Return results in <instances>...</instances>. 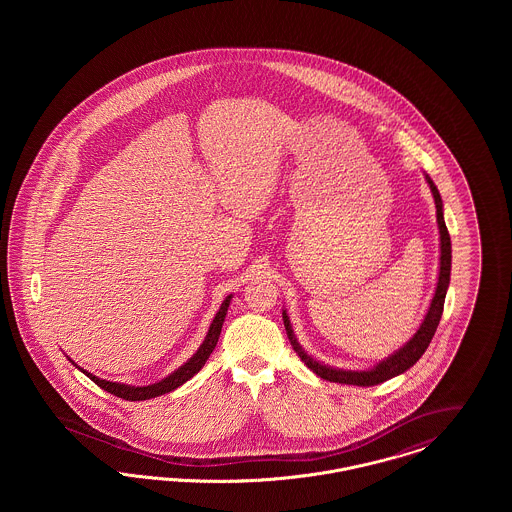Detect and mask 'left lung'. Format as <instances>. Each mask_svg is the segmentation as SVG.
<instances>
[{"mask_svg":"<svg viewBox=\"0 0 512 512\" xmlns=\"http://www.w3.org/2000/svg\"><path fill=\"white\" fill-rule=\"evenodd\" d=\"M426 182L430 184V190H432L434 201H436V215H438L439 249H441V255H439L438 286H436V293L432 297L430 309H428L426 317L422 320L420 328L416 330L413 338L407 341L401 349H397L388 359L380 361L378 365L372 366L368 370H343V368H332V366L322 365V363H318L317 359H313L299 345V341H297L295 334H293L290 317H288L286 311H282L286 334H288V338L292 341L293 351L322 380H330V382H338V384H349V386H376V384H382V382L390 380L393 376H399L405 370H409L422 357V353L428 349L430 341L434 338V334L438 330L439 320H441V313H443V303H445V293H447V288H449V278H451V238H449V232H447V226H445V220H443V201H441L438 188H436V184L432 182V178L428 174H426Z\"/></svg>","mask_w":512,"mask_h":512,"instance_id":"left-lung-1","label":"left lung"}]
</instances>
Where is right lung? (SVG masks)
Instances as JSON below:
<instances>
[{"instance_id": "right-lung-1", "label": "right lung", "mask_w": 512, "mask_h": 512, "mask_svg": "<svg viewBox=\"0 0 512 512\" xmlns=\"http://www.w3.org/2000/svg\"><path fill=\"white\" fill-rule=\"evenodd\" d=\"M230 299H232V295H228L222 301L219 313L213 318V322L209 326V332H207L203 343L199 345V349L195 351L194 357L190 361H186L178 370H174L167 378H163L161 382H155V384H149V386H126V384H119V382H107V380H101L98 376L90 374L88 370H82L80 366L74 365L73 361L71 363L78 370H82L94 384H98L101 390L109 391V393H113V395H117L121 399H126V401H146V399H151V397L165 395L169 391L176 390L178 386H182L184 382H188L190 378H194L195 374L207 363L209 355L213 353V349H215V345L219 341L222 322H224V317H226L228 307H230Z\"/></svg>"}]
</instances>
